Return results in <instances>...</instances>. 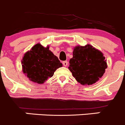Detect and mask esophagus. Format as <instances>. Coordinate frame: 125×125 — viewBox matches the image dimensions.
Instances as JSON below:
<instances>
[{"mask_svg":"<svg viewBox=\"0 0 125 125\" xmlns=\"http://www.w3.org/2000/svg\"><path fill=\"white\" fill-rule=\"evenodd\" d=\"M62 63H63V66H66L67 65H68V62H67V61H63L62 62Z\"/></svg>","mask_w":125,"mask_h":125,"instance_id":"esophagus-1","label":"esophagus"}]
</instances>
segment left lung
<instances>
[{
    "mask_svg": "<svg viewBox=\"0 0 125 125\" xmlns=\"http://www.w3.org/2000/svg\"><path fill=\"white\" fill-rule=\"evenodd\" d=\"M107 67L102 52L91 45H86L75 47L68 68L81 84L91 85L103 76Z\"/></svg>",
    "mask_w": 125,
    "mask_h": 125,
    "instance_id": "obj_1",
    "label": "left lung"
}]
</instances>
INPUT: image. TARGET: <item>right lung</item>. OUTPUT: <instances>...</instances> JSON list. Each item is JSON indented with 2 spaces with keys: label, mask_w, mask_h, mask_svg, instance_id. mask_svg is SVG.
<instances>
[{
  "label": "right lung",
  "mask_w": 125,
  "mask_h": 125,
  "mask_svg": "<svg viewBox=\"0 0 125 125\" xmlns=\"http://www.w3.org/2000/svg\"><path fill=\"white\" fill-rule=\"evenodd\" d=\"M23 73L31 81L42 84L53 75L55 71L62 66L58 57L49 47L37 44L24 54L21 61Z\"/></svg>",
  "instance_id": "1"
}]
</instances>
